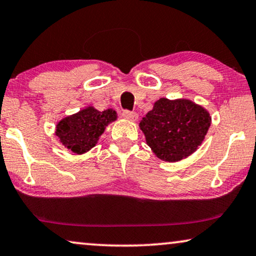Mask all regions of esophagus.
<instances>
[{
	"instance_id": "obj_1",
	"label": "esophagus",
	"mask_w": 256,
	"mask_h": 256,
	"mask_svg": "<svg viewBox=\"0 0 256 256\" xmlns=\"http://www.w3.org/2000/svg\"><path fill=\"white\" fill-rule=\"evenodd\" d=\"M122 117H124L125 119H128V120H132V122L137 120V118H138V114H136V112H134V111H128V110H124V111H122Z\"/></svg>"
}]
</instances>
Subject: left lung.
<instances>
[{"mask_svg": "<svg viewBox=\"0 0 256 256\" xmlns=\"http://www.w3.org/2000/svg\"><path fill=\"white\" fill-rule=\"evenodd\" d=\"M210 126V114L188 100L160 98L139 122L146 142L159 159L179 162L202 145Z\"/></svg>", "mask_w": 256, "mask_h": 256, "instance_id": "8db88e82", "label": "left lung"}]
</instances>
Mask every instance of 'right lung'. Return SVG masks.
Listing matches in <instances>:
<instances>
[{
	"label": "right lung",
	"mask_w": 256,
	"mask_h": 256,
	"mask_svg": "<svg viewBox=\"0 0 256 256\" xmlns=\"http://www.w3.org/2000/svg\"><path fill=\"white\" fill-rule=\"evenodd\" d=\"M116 119L117 112L112 108L100 112L88 106L63 118L56 126V136L66 148L82 154L97 144L105 128Z\"/></svg>",
	"instance_id": "right-lung-1"
}]
</instances>
